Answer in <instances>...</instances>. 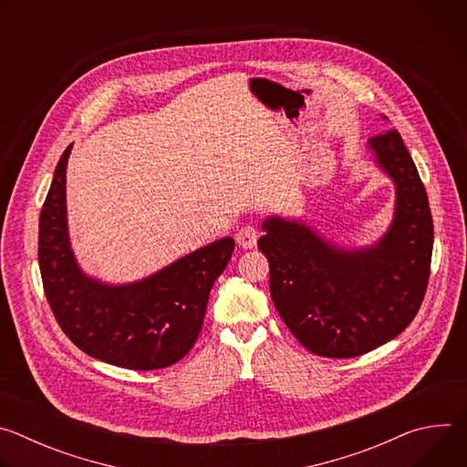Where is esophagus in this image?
Segmentation results:
<instances>
[{
  "label": "esophagus",
  "mask_w": 467,
  "mask_h": 467,
  "mask_svg": "<svg viewBox=\"0 0 467 467\" xmlns=\"http://www.w3.org/2000/svg\"><path fill=\"white\" fill-rule=\"evenodd\" d=\"M258 227L254 223H247L244 227H240V231L236 233V242L244 247V249H251L256 245L258 240Z\"/></svg>",
  "instance_id": "obj_1"
}]
</instances>
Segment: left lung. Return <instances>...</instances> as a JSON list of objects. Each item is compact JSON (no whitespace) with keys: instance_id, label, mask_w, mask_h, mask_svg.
Masks as SVG:
<instances>
[{"instance_id":"left-lung-1","label":"left lung","mask_w":467,"mask_h":467,"mask_svg":"<svg viewBox=\"0 0 467 467\" xmlns=\"http://www.w3.org/2000/svg\"><path fill=\"white\" fill-rule=\"evenodd\" d=\"M369 148L397 186L395 220L375 247L342 251L279 218L264 222L258 240L281 319L317 357H360L401 335L431 277L434 227L418 168L397 129L373 137Z\"/></svg>"}]
</instances>
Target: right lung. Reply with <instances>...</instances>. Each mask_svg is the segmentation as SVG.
<instances>
[{
    "label": "right lung",
    "instance_id": "add662e5",
    "mask_svg": "<svg viewBox=\"0 0 467 467\" xmlns=\"http://www.w3.org/2000/svg\"><path fill=\"white\" fill-rule=\"evenodd\" d=\"M60 155L40 213L38 264L51 312L81 351L107 364L150 371L179 362L203 327L209 294L231 260L234 240L223 238L127 286L83 275L66 229V162Z\"/></svg>",
    "mask_w": 467,
    "mask_h": 467
}]
</instances>
